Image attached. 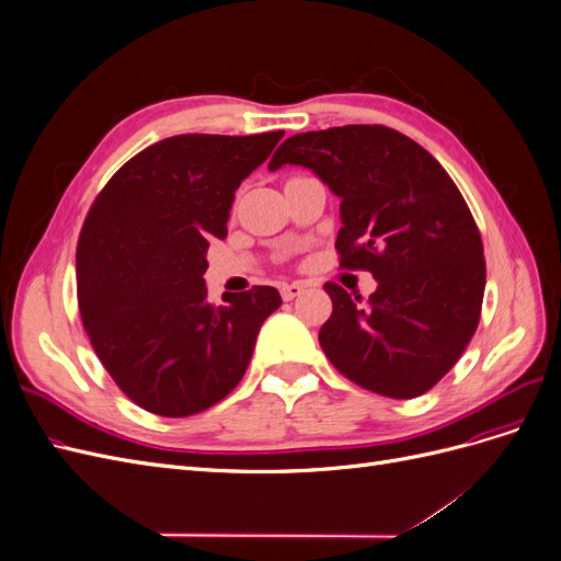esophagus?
Returning <instances> with one entry per match:
<instances>
[{"label": "esophagus", "mask_w": 561, "mask_h": 561, "mask_svg": "<svg viewBox=\"0 0 561 561\" xmlns=\"http://www.w3.org/2000/svg\"><path fill=\"white\" fill-rule=\"evenodd\" d=\"M301 293H304V285H301V283H285V285L280 287V295H283L285 301H290V299L299 297Z\"/></svg>", "instance_id": "34e87169"}]
</instances>
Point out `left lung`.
<instances>
[{
    "label": "left lung",
    "mask_w": 561,
    "mask_h": 561,
    "mask_svg": "<svg viewBox=\"0 0 561 561\" xmlns=\"http://www.w3.org/2000/svg\"><path fill=\"white\" fill-rule=\"evenodd\" d=\"M304 165L339 203V264L367 268L365 304L328 283L332 316L318 342L346 379L410 400L431 390L478 330L486 268L461 192L426 149L386 126H339L287 138L268 171Z\"/></svg>",
    "instance_id": "obj_1"
}]
</instances>
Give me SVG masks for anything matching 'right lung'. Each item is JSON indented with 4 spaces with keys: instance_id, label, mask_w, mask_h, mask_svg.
Listing matches in <instances>:
<instances>
[{
    "instance_id": "obj_1",
    "label": "right lung",
    "mask_w": 561,
    "mask_h": 561,
    "mask_svg": "<svg viewBox=\"0 0 561 561\" xmlns=\"http://www.w3.org/2000/svg\"><path fill=\"white\" fill-rule=\"evenodd\" d=\"M283 130L173 135L126 161L100 192L77 245V299L100 363L159 416H192L245 375L276 287L208 301L213 239L227 236L241 182Z\"/></svg>"
}]
</instances>
